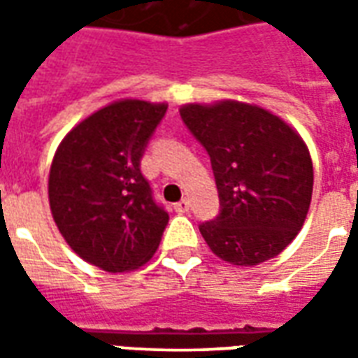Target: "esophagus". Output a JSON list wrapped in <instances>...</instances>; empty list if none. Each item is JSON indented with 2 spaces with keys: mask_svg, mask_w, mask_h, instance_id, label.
<instances>
[{
  "mask_svg": "<svg viewBox=\"0 0 358 358\" xmlns=\"http://www.w3.org/2000/svg\"><path fill=\"white\" fill-rule=\"evenodd\" d=\"M174 209H176V213H187V210H189V201H187V199H182V201H178L174 205Z\"/></svg>",
  "mask_w": 358,
  "mask_h": 358,
  "instance_id": "1",
  "label": "esophagus"
}]
</instances>
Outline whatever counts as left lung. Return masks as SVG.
Returning <instances> with one entry per match:
<instances>
[{
	"label": "left lung",
	"mask_w": 358,
	"mask_h": 358,
	"mask_svg": "<svg viewBox=\"0 0 358 358\" xmlns=\"http://www.w3.org/2000/svg\"><path fill=\"white\" fill-rule=\"evenodd\" d=\"M180 117L210 157L217 218L199 224L210 251L238 266L280 255L297 236L313 197V161L305 141L257 105L189 103Z\"/></svg>",
	"instance_id": "8db88e82"
}]
</instances>
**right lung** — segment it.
Returning <instances> with one entry per match:
<instances>
[{
    "mask_svg": "<svg viewBox=\"0 0 358 358\" xmlns=\"http://www.w3.org/2000/svg\"><path fill=\"white\" fill-rule=\"evenodd\" d=\"M166 103L122 99L95 110L61 141L50 171V207L74 253L107 272L145 264L169 213L140 163Z\"/></svg>",
    "mask_w": 358,
    "mask_h": 358,
    "instance_id": "add662e5",
    "label": "right lung"
}]
</instances>
